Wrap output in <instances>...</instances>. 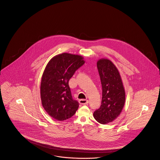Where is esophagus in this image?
Masks as SVG:
<instances>
[{
    "label": "esophagus",
    "mask_w": 160,
    "mask_h": 160,
    "mask_svg": "<svg viewBox=\"0 0 160 160\" xmlns=\"http://www.w3.org/2000/svg\"><path fill=\"white\" fill-rule=\"evenodd\" d=\"M89 102V101L88 100H85V99H80L79 100V103L82 105H86L88 104Z\"/></svg>",
    "instance_id": "esophagus-1"
}]
</instances>
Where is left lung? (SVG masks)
Segmentation results:
<instances>
[{
    "mask_svg": "<svg viewBox=\"0 0 160 160\" xmlns=\"http://www.w3.org/2000/svg\"><path fill=\"white\" fill-rule=\"evenodd\" d=\"M97 66L102 87L101 106L94 112V119L102 124L112 122L121 114L125 102V91L120 73L107 58H100Z\"/></svg>",
    "mask_w": 160,
    "mask_h": 160,
    "instance_id": "8db88e82",
    "label": "left lung"
}]
</instances>
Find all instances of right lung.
I'll return each mask as SVG.
<instances>
[{
	"label": "right lung",
	"instance_id": "right-lung-1",
	"mask_svg": "<svg viewBox=\"0 0 160 160\" xmlns=\"http://www.w3.org/2000/svg\"><path fill=\"white\" fill-rule=\"evenodd\" d=\"M85 62L82 55L62 53L47 64L41 78L40 95L44 109L54 119L66 120L78 110V103L72 98L68 83Z\"/></svg>",
	"mask_w": 160,
	"mask_h": 160
}]
</instances>
